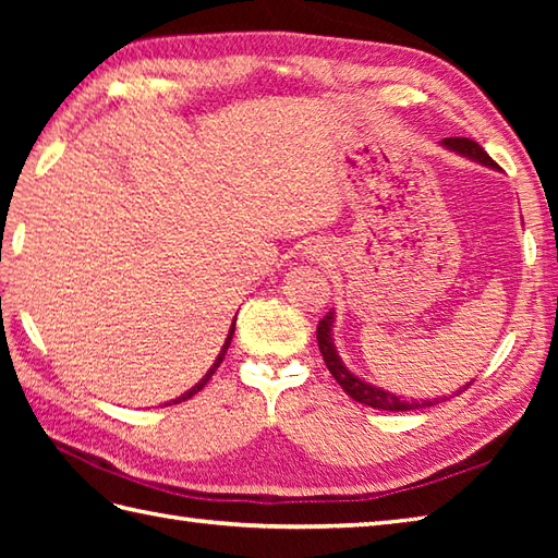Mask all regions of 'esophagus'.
<instances>
[{
  "instance_id": "obj_1",
  "label": "esophagus",
  "mask_w": 558,
  "mask_h": 558,
  "mask_svg": "<svg viewBox=\"0 0 558 558\" xmlns=\"http://www.w3.org/2000/svg\"><path fill=\"white\" fill-rule=\"evenodd\" d=\"M312 256H314V258H316V260H324V258H322V252H318V254H316V252H314V254H312Z\"/></svg>"
}]
</instances>
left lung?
<instances>
[{
    "label": "left lung",
    "instance_id": "obj_1",
    "mask_svg": "<svg viewBox=\"0 0 558 558\" xmlns=\"http://www.w3.org/2000/svg\"><path fill=\"white\" fill-rule=\"evenodd\" d=\"M441 146L458 153V156L468 158V160H475L480 165H484V168H492V170H499V165H496L489 156L487 150H484L480 144H475V141L470 138H444ZM333 324H336V312H328L322 322H318V328H316V340H318V350H322L324 354V362L328 366V372L333 374L336 381L342 386V390L352 398L362 402V405H369L374 410H388V412H408V410H420V408H432L436 405V402H444L448 398H453L456 393H460V390H465L472 386V381H468L465 386H462L460 390H456L453 396H438V398H426V400H417V398H402V396H396L390 393V390H384L378 388L369 381H364V378H360L357 374H352L345 362L340 360V354L336 350V342H333Z\"/></svg>",
    "mask_w": 558,
    "mask_h": 558
}]
</instances>
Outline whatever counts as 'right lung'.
I'll list each match as a JSON object with an SVG mask.
<instances>
[{
  "label": "right lung",
  "mask_w": 558,
  "mask_h": 558,
  "mask_svg": "<svg viewBox=\"0 0 558 558\" xmlns=\"http://www.w3.org/2000/svg\"><path fill=\"white\" fill-rule=\"evenodd\" d=\"M232 336H234V322H232V326H230V333H228V338H225V345L220 348V352H218V357H216V362H213V366H210V369L206 372V376H204V378H201V381H198L196 386H192V388H189V390H186V393H182L180 398H174V400H170V402H182V400H189V398H192V396H196V393H198V390H201V388H204V386L208 384V378H210L213 374H216V369H218V366H220V362L225 360V352H228V348H230V342H232ZM170 402H165V405H170Z\"/></svg>",
  "instance_id": "add662e5"
}]
</instances>
